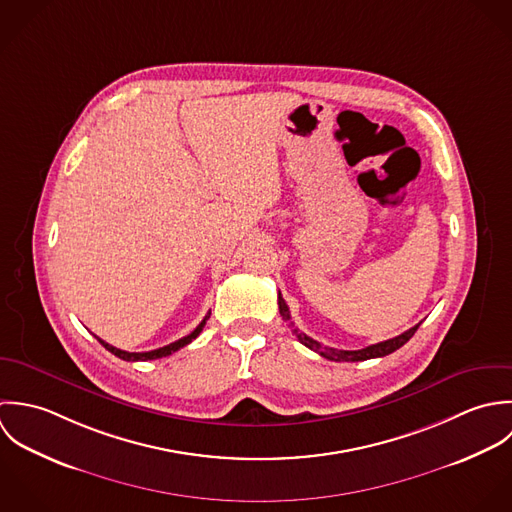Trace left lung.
<instances>
[{
    "label": "left lung",
    "mask_w": 512,
    "mask_h": 512,
    "mask_svg": "<svg viewBox=\"0 0 512 512\" xmlns=\"http://www.w3.org/2000/svg\"><path fill=\"white\" fill-rule=\"evenodd\" d=\"M279 312H281L283 320L291 322V326H293L291 312H289V307H287L285 299L281 297V293H279ZM417 328H419V324H415L413 328H409L404 334H400V336H396V338H390V340H384V342L366 346V348H362V350H336V348H328V346H322L320 342L312 340L305 332H299L297 328H295L293 332L297 334V338H299L307 348L318 352V354H320L322 358H326V360H334V362H360V360H370V358H382V356H388V354L396 352L398 348H402V346L408 342L409 338L415 334Z\"/></svg>",
    "instance_id": "1"
}]
</instances>
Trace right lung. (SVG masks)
Listing matches in <instances>:
<instances>
[{
  "mask_svg": "<svg viewBox=\"0 0 512 512\" xmlns=\"http://www.w3.org/2000/svg\"><path fill=\"white\" fill-rule=\"evenodd\" d=\"M211 314V312H209ZM209 316H205L204 320L196 326V330L194 332H190L188 336H184V338H180V340H176V342H172V344H168V346H162V348H158V350H150V352H126V350H120V348H114V346H110L108 342H104L99 338V342L103 344L104 348L108 350V352H112L114 356H118V358H122V360H126V362H138V360H156V358H164V356H170L172 352H176V350H180V348H184L186 344H190L192 340H196L198 336H200V332L204 330L205 320H207Z\"/></svg>",
  "mask_w": 512,
  "mask_h": 512,
  "instance_id": "obj_1",
  "label": "right lung"
}]
</instances>
